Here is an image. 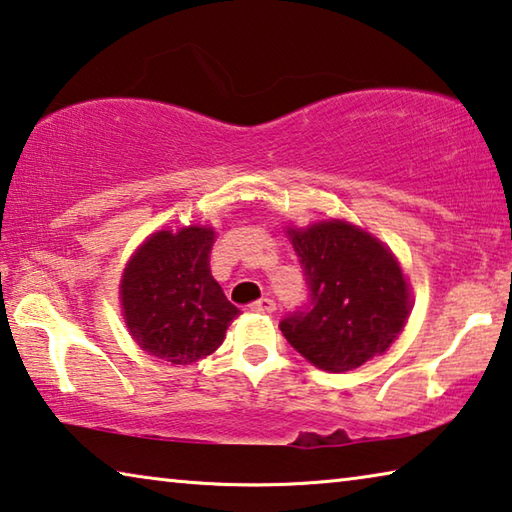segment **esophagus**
I'll use <instances>...</instances> for the list:
<instances>
[{"instance_id":"esophagus-1","label":"esophagus","mask_w":512,"mask_h":512,"mask_svg":"<svg viewBox=\"0 0 512 512\" xmlns=\"http://www.w3.org/2000/svg\"><path fill=\"white\" fill-rule=\"evenodd\" d=\"M250 309L253 311H262V314H273L275 311V302L271 298H259L255 300L253 305H250Z\"/></svg>"}]
</instances>
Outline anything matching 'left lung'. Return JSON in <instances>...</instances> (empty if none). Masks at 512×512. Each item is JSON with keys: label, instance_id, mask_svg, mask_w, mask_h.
<instances>
[{"label": "left lung", "instance_id": "8db88e82", "mask_svg": "<svg viewBox=\"0 0 512 512\" xmlns=\"http://www.w3.org/2000/svg\"><path fill=\"white\" fill-rule=\"evenodd\" d=\"M307 298L280 329L314 366L345 372L388 350L409 316V287L379 241L343 221L289 230Z\"/></svg>", "mask_w": 512, "mask_h": 512}]
</instances>
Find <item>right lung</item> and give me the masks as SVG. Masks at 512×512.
I'll return each mask as SVG.
<instances>
[{"label": "right lung", "instance_id": "add662e5", "mask_svg": "<svg viewBox=\"0 0 512 512\" xmlns=\"http://www.w3.org/2000/svg\"><path fill=\"white\" fill-rule=\"evenodd\" d=\"M212 228L155 232L121 280V305L133 339L153 357L194 363L212 354L239 309L210 271Z\"/></svg>", "mask_w": 512, "mask_h": 512}]
</instances>
